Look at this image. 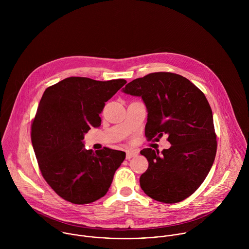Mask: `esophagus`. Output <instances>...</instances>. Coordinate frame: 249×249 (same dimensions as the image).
Segmentation results:
<instances>
[{
  "instance_id": "34e87169",
  "label": "esophagus",
  "mask_w": 249,
  "mask_h": 249,
  "mask_svg": "<svg viewBox=\"0 0 249 249\" xmlns=\"http://www.w3.org/2000/svg\"><path fill=\"white\" fill-rule=\"evenodd\" d=\"M138 155V152L137 151H135V150H127L126 151V159L127 160H129V159H131L132 157H135V156H137Z\"/></svg>"
}]
</instances>
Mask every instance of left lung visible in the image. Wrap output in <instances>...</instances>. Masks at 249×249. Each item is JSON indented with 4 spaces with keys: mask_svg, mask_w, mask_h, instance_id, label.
<instances>
[{
    "mask_svg": "<svg viewBox=\"0 0 249 249\" xmlns=\"http://www.w3.org/2000/svg\"><path fill=\"white\" fill-rule=\"evenodd\" d=\"M123 92L142 97L147 109V141L168 135V149L143 148L148 168L140 178L145 195L177 203L193 195L209 174L216 153L213 113L205 95L186 77L151 72L127 83Z\"/></svg>",
    "mask_w": 249,
    "mask_h": 249,
    "instance_id": "8db88e82",
    "label": "left lung"
}]
</instances>
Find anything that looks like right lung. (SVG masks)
<instances>
[{
  "label": "right lung",
  "mask_w": 249,
  "mask_h": 249,
  "mask_svg": "<svg viewBox=\"0 0 249 249\" xmlns=\"http://www.w3.org/2000/svg\"><path fill=\"white\" fill-rule=\"evenodd\" d=\"M126 81L71 76L48 87L32 124V142L40 172L50 187L73 204L105 196L125 152L85 149L84 134L102 124L106 103Z\"/></svg>",
  "instance_id": "right-lung-1"
}]
</instances>
